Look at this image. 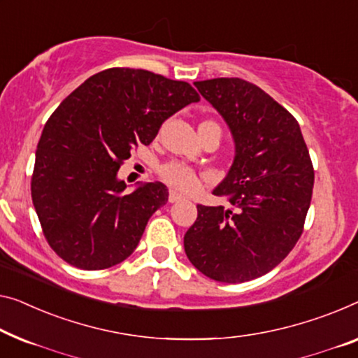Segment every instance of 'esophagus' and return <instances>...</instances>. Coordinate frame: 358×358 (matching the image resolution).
Masks as SVG:
<instances>
[{"instance_id":"1","label":"esophagus","mask_w":358,"mask_h":358,"mask_svg":"<svg viewBox=\"0 0 358 358\" xmlns=\"http://www.w3.org/2000/svg\"><path fill=\"white\" fill-rule=\"evenodd\" d=\"M181 199H183V196H181V194H178L177 193V191H170V193H169V202H180Z\"/></svg>"}]
</instances>
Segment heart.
Wrapping results in <instances>:
<instances>
[{"instance_id":"obj_1","label":"heart","mask_w":358,"mask_h":358,"mask_svg":"<svg viewBox=\"0 0 358 358\" xmlns=\"http://www.w3.org/2000/svg\"><path fill=\"white\" fill-rule=\"evenodd\" d=\"M204 124H209V122H204ZM161 177L165 183H169L180 191H193L197 188V183H199L194 170L180 162H169L162 165Z\"/></svg>"}]
</instances>
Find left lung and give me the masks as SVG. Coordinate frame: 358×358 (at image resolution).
Wrapping results in <instances>:
<instances>
[{
	"instance_id": "8db88e82",
	"label": "left lung",
	"mask_w": 358,
	"mask_h": 358,
	"mask_svg": "<svg viewBox=\"0 0 358 358\" xmlns=\"http://www.w3.org/2000/svg\"><path fill=\"white\" fill-rule=\"evenodd\" d=\"M223 117L234 159L212 194L223 206H197L185 252L201 273L244 282L273 270L302 234L313 188V167L301 127L282 106L243 78L194 82Z\"/></svg>"
}]
</instances>
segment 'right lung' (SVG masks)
I'll return each instance as SVG.
<instances>
[{
    "mask_svg": "<svg viewBox=\"0 0 358 358\" xmlns=\"http://www.w3.org/2000/svg\"><path fill=\"white\" fill-rule=\"evenodd\" d=\"M197 101L189 83L114 67L85 80L52 112L36 146L31 201L61 259L103 270L136 249L169 189L152 181L127 193L117 172L170 115Z\"/></svg>",
    "mask_w": 358,
    "mask_h": 358,
    "instance_id": "right-lung-1",
    "label": "right lung"
}]
</instances>
